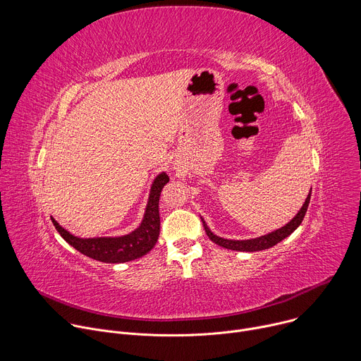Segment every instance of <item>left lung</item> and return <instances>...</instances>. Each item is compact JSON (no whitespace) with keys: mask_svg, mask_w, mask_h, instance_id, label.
Here are the masks:
<instances>
[{"mask_svg":"<svg viewBox=\"0 0 361 361\" xmlns=\"http://www.w3.org/2000/svg\"><path fill=\"white\" fill-rule=\"evenodd\" d=\"M310 197H312V188H310V192H308L302 207L298 210V213L283 227L269 233V234H264V235H260V237H255V238H248V240H230V238H223V237H219L217 234H214L207 223L204 221V219L201 217V221H202V226H204V230L205 233H207L209 238L219 244L220 247H224V248H228V250H235V251H248V252H252V251H262V250H267L273 245H276L277 243L283 241L286 237H288L291 233H294L297 230V227L301 224L304 216H305V212H307V207H308V202H310Z\"/></svg>","mask_w":361,"mask_h":361,"instance_id":"1","label":"left lung"}]
</instances>
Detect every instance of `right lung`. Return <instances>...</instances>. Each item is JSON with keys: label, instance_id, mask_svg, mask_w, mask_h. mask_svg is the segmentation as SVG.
Wrapping results in <instances>:
<instances>
[{"label": "right lung", "instance_id": "right-lung-1", "mask_svg": "<svg viewBox=\"0 0 361 361\" xmlns=\"http://www.w3.org/2000/svg\"><path fill=\"white\" fill-rule=\"evenodd\" d=\"M170 181L166 173H160L154 178L145 205L144 217L140 226L120 237H94V238H81L66 228H63L53 217L54 227L60 235L81 254L102 263H127L140 257L145 255L154 245H156L160 235V212L159 202L164 185Z\"/></svg>", "mask_w": 361, "mask_h": 361}]
</instances>
